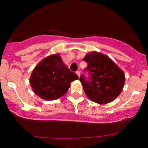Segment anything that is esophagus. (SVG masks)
I'll list each match as a JSON object with an SVG mask.
<instances>
[{
	"label": "esophagus",
	"instance_id": "1",
	"mask_svg": "<svg viewBox=\"0 0 148 148\" xmlns=\"http://www.w3.org/2000/svg\"><path fill=\"white\" fill-rule=\"evenodd\" d=\"M76 73H77V75H78V77H80V71H76Z\"/></svg>",
	"mask_w": 148,
	"mask_h": 148
}]
</instances>
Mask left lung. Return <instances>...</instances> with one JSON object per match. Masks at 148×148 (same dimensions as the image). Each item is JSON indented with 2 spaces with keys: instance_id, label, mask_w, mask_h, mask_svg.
I'll return each mask as SVG.
<instances>
[{
  "instance_id": "1",
  "label": "left lung",
  "mask_w": 148,
  "mask_h": 148,
  "mask_svg": "<svg viewBox=\"0 0 148 148\" xmlns=\"http://www.w3.org/2000/svg\"><path fill=\"white\" fill-rule=\"evenodd\" d=\"M88 65L79 80L89 99L98 103L112 101L123 88L125 75L108 57L92 52L83 58Z\"/></svg>"
}]
</instances>
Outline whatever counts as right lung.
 <instances>
[{
    "label": "right lung",
    "mask_w": 148,
    "mask_h": 148,
    "mask_svg": "<svg viewBox=\"0 0 148 148\" xmlns=\"http://www.w3.org/2000/svg\"><path fill=\"white\" fill-rule=\"evenodd\" d=\"M78 76L66 67L58 54L44 59L35 67L30 78L34 92L43 99L54 100L63 96Z\"/></svg>",
    "instance_id": "obj_1"
}]
</instances>
